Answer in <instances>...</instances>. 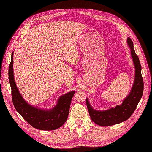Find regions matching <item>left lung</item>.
Returning a JSON list of instances; mask_svg holds the SVG:
<instances>
[{"instance_id": "8db88e82", "label": "left lung", "mask_w": 152, "mask_h": 152, "mask_svg": "<svg viewBox=\"0 0 152 152\" xmlns=\"http://www.w3.org/2000/svg\"><path fill=\"white\" fill-rule=\"evenodd\" d=\"M127 44L131 49V56L135 68V77L133 85L129 94L123 100V103L107 110H97L93 108L87 98L86 103L89 115L93 122L102 126H108L119 124L127 120L133 114L141 100L144 83L141 75V65L134 48L133 42L127 38Z\"/></svg>"}]
</instances>
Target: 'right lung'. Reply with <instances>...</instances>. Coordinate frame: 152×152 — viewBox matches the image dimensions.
<instances>
[{"instance_id": "1", "label": "right lung", "mask_w": 152, "mask_h": 152, "mask_svg": "<svg viewBox=\"0 0 152 152\" xmlns=\"http://www.w3.org/2000/svg\"><path fill=\"white\" fill-rule=\"evenodd\" d=\"M9 81L12 101L15 109L33 128L42 130H54L60 128L68 118L70 105L75 91H70L61 96L56 105L50 109H43L30 104L23 98L14 78L13 52L9 67Z\"/></svg>"}]
</instances>
